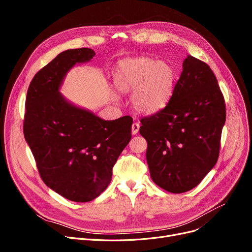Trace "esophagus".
Masks as SVG:
<instances>
[{"mask_svg": "<svg viewBox=\"0 0 252 252\" xmlns=\"http://www.w3.org/2000/svg\"><path fill=\"white\" fill-rule=\"evenodd\" d=\"M139 128H140V125L138 123L133 124V126H131V134H133V135L138 134Z\"/></svg>", "mask_w": 252, "mask_h": 252, "instance_id": "obj_1", "label": "esophagus"}]
</instances>
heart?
Wrapping results in <instances>:
<instances>
[{"mask_svg": "<svg viewBox=\"0 0 252 252\" xmlns=\"http://www.w3.org/2000/svg\"><path fill=\"white\" fill-rule=\"evenodd\" d=\"M113 83L118 92L133 94L131 105L137 112L152 115L162 110L173 96L177 72L168 62L128 58L116 64Z\"/></svg>", "mask_w": 252, "mask_h": 252, "instance_id": "b5f03b06", "label": "heart"}]
</instances>
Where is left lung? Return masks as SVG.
<instances>
[{"instance_id":"left-lung-1","label":"left lung","mask_w":252,"mask_h":252,"mask_svg":"<svg viewBox=\"0 0 252 252\" xmlns=\"http://www.w3.org/2000/svg\"><path fill=\"white\" fill-rule=\"evenodd\" d=\"M226 106L209 66L188 55L165 107L142 118L146 159L153 182L170 193L199 184L216 165Z\"/></svg>"}]
</instances>
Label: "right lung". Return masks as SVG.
I'll return each instance as SVG.
<instances>
[{"instance_id":"add662e5","label":"right lung","mask_w":252,"mask_h":252,"mask_svg":"<svg viewBox=\"0 0 252 252\" xmlns=\"http://www.w3.org/2000/svg\"><path fill=\"white\" fill-rule=\"evenodd\" d=\"M89 48L60 53L32 78L25 101L24 138L47 186L74 202L97 198L131 138L133 118L104 121L69 102L60 88L76 64L90 62Z\"/></svg>"}]
</instances>
